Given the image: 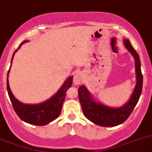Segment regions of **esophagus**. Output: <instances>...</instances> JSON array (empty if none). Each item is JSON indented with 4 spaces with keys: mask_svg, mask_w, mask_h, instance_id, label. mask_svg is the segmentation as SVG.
I'll use <instances>...</instances> for the list:
<instances>
[{
    "mask_svg": "<svg viewBox=\"0 0 152 152\" xmlns=\"http://www.w3.org/2000/svg\"><path fill=\"white\" fill-rule=\"evenodd\" d=\"M83 74L81 73H76V74L74 75V76H73V83H74L75 85H79L82 83V82H83Z\"/></svg>",
    "mask_w": 152,
    "mask_h": 152,
    "instance_id": "obj_1",
    "label": "esophagus"
}]
</instances>
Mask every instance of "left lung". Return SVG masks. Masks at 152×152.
Segmentation results:
<instances>
[{"mask_svg": "<svg viewBox=\"0 0 152 152\" xmlns=\"http://www.w3.org/2000/svg\"><path fill=\"white\" fill-rule=\"evenodd\" d=\"M124 44L135 59L137 73L136 87L127 103L119 108H111L94 101L86 86H82L78 89L79 100L85 116L94 124L101 127H115L124 122L134 110L141 95L143 77L140 56L128 39H124Z\"/></svg>", "mask_w": 152, "mask_h": 152, "instance_id": "left-lung-1", "label": "left lung"}]
</instances>
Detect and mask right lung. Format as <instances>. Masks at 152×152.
Masks as SVG:
<instances>
[{"mask_svg": "<svg viewBox=\"0 0 152 152\" xmlns=\"http://www.w3.org/2000/svg\"><path fill=\"white\" fill-rule=\"evenodd\" d=\"M25 42H28V41H23L20 44V46H18V49L15 51V52H16V51ZM15 52L12 55V60L13 58ZM11 64H12V61H11ZM10 69L7 73V92L15 113L22 121L37 126H43L55 120L60 115L62 106H63L65 97H66V91L71 87L73 84V76L68 78L64 82L63 86L59 89L58 91L46 101L35 105L25 104V103H21L17 99H15L11 92L10 88L9 86V81H8Z\"/></svg>", "mask_w": 152, "mask_h": 152, "instance_id": "obj_1", "label": "right lung"}]
</instances>
